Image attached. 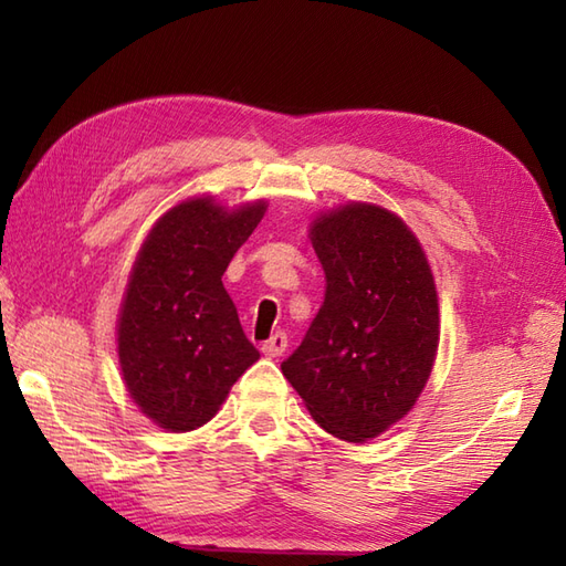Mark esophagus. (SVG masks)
Instances as JSON below:
<instances>
[{"mask_svg":"<svg viewBox=\"0 0 566 566\" xmlns=\"http://www.w3.org/2000/svg\"><path fill=\"white\" fill-rule=\"evenodd\" d=\"M286 333H274L270 340L262 343V353L268 357H280L284 350H286Z\"/></svg>","mask_w":566,"mask_h":566,"instance_id":"1","label":"esophagus"}]
</instances>
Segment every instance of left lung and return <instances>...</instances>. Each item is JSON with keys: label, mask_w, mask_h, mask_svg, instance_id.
Instances as JSON below:
<instances>
[{"label": "left lung", "mask_w": 566, "mask_h": 566, "mask_svg": "<svg viewBox=\"0 0 566 566\" xmlns=\"http://www.w3.org/2000/svg\"><path fill=\"white\" fill-rule=\"evenodd\" d=\"M326 296L282 371L331 436L365 442L423 391L440 340L423 248L399 216L345 203L311 223Z\"/></svg>", "instance_id": "left-lung-1"}]
</instances>
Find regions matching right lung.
Listing matches in <instances>:
<instances>
[{"label":"right lung","mask_w":566,"mask_h":566,"mask_svg":"<svg viewBox=\"0 0 566 566\" xmlns=\"http://www.w3.org/2000/svg\"><path fill=\"white\" fill-rule=\"evenodd\" d=\"M268 203L228 211L211 197L177 203L153 226L118 314V363L130 399L153 423H207L260 359L221 276Z\"/></svg>","instance_id":"1"}]
</instances>
